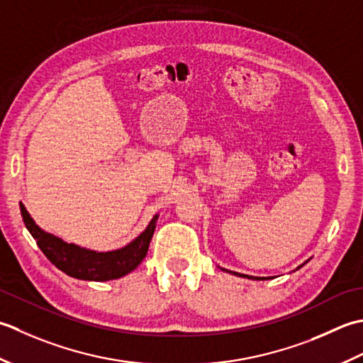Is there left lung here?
I'll list each match as a JSON object with an SVG mask.
<instances>
[{"instance_id":"1","label":"left lung","mask_w":363,"mask_h":363,"mask_svg":"<svg viewBox=\"0 0 363 363\" xmlns=\"http://www.w3.org/2000/svg\"><path fill=\"white\" fill-rule=\"evenodd\" d=\"M308 262V260H307ZM306 262V263H307ZM306 263H302L301 266H298V268L296 269H299V268H302V266H304ZM223 271H225V272H230V274H233V276H238V277H244V279H252V280H260V277H254V276H247V274H240V272H235V271H228V269H224V268H220ZM263 280V279H262Z\"/></svg>"}]
</instances>
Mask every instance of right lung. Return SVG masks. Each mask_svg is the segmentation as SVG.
I'll list each match as a JSON object with an SVG mask.
<instances>
[{
	"mask_svg": "<svg viewBox=\"0 0 363 363\" xmlns=\"http://www.w3.org/2000/svg\"><path fill=\"white\" fill-rule=\"evenodd\" d=\"M20 211L28 232L33 235L37 246L57 269L70 277L94 280V282H106V280L119 279L135 271L147 255L158 220V214H155L145 230L122 249L97 252V250L81 247L73 242H65L57 236L42 230L34 223L31 214L26 211L23 203H20Z\"/></svg>",
	"mask_w": 363,
	"mask_h": 363,
	"instance_id": "1",
	"label": "right lung"
}]
</instances>
